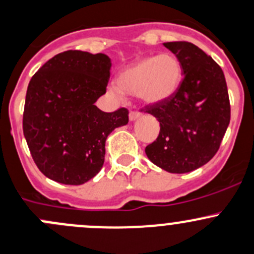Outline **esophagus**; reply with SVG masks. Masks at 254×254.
I'll use <instances>...</instances> for the list:
<instances>
[{
    "label": "esophagus",
    "mask_w": 254,
    "mask_h": 254,
    "mask_svg": "<svg viewBox=\"0 0 254 254\" xmlns=\"http://www.w3.org/2000/svg\"><path fill=\"white\" fill-rule=\"evenodd\" d=\"M142 116V115L139 114V112H135V111H132L129 112V121H135V120H138L139 117Z\"/></svg>",
    "instance_id": "34e87169"
}]
</instances>
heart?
I'll use <instances>...</instances> for the list:
<instances>
[{
	"label": "heart",
	"instance_id": "1",
	"mask_svg": "<svg viewBox=\"0 0 254 254\" xmlns=\"http://www.w3.org/2000/svg\"><path fill=\"white\" fill-rule=\"evenodd\" d=\"M183 69L173 54L147 57L122 69L116 77L115 94L137 95L145 105H158L167 101L177 92L182 81Z\"/></svg>",
	"mask_w": 254,
	"mask_h": 254
}]
</instances>
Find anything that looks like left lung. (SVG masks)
Listing matches in <instances>:
<instances>
[{
  "label": "left lung",
  "mask_w": 254,
  "mask_h": 254,
  "mask_svg": "<svg viewBox=\"0 0 254 254\" xmlns=\"http://www.w3.org/2000/svg\"><path fill=\"white\" fill-rule=\"evenodd\" d=\"M164 45L182 64L183 80L170 99L143 110L160 126L145 154L165 172L184 174L206 164L218 150L230 124V100L222 69L211 57L192 43Z\"/></svg>",
  "instance_id": "1"
}]
</instances>
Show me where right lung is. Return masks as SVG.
Wrapping results in <instances>:
<instances>
[{"mask_svg":"<svg viewBox=\"0 0 254 254\" xmlns=\"http://www.w3.org/2000/svg\"><path fill=\"white\" fill-rule=\"evenodd\" d=\"M111 59L67 50L48 60L29 81L23 133L33 160L49 179L81 185L104 167L110 133L128 124V111L104 112Z\"/></svg>","mask_w":254,"mask_h":254,"instance_id":"obj_1","label":"right lung"}]
</instances>
